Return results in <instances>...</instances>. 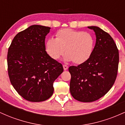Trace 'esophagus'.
Returning <instances> with one entry per match:
<instances>
[{"label":"esophagus","instance_id":"esophagus-1","mask_svg":"<svg viewBox=\"0 0 125 125\" xmlns=\"http://www.w3.org/2000/svg\"><path fill=\"white\" fill-rule=\"evenodd\" d=\"M63 69H64V71H66L67 69H68V66L66 65V64H63Z\"/></svg>","mask_w":125,"mask_h":125}]
</instances>
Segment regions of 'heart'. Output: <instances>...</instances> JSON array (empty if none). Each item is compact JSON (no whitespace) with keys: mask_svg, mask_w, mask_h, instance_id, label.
Returning <instances> with one entry per match:
<instances>
[{"mask_svg":"<svg viewBox=\"0 0 125 125\" xmlns=\"http://www.w3.org/2000/svg\"><path fill=\"white\" fill-rule=\"evenodd\" d=\"M56 38H49L46 42V52L53 59H58L66 53L64 60L81 64L89 59L94 46V38L89 32L63 29L59 31Z\"/></svg>","mask_w":125,"mask_h":125,"instance_id":"b5f03b06","label":"heart"}]
</instances>
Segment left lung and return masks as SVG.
Listing matches in <instances>:
<instances>
[{
	"label": "left lung",
	"instance_id": "obj_1",
	"mask_svg": "<svg viewBox=\"0 0 125 125\" xmlns=\"http://www.w3.org/2000/svg\"><path fill=\"white\" fill-rule=\"evenodd\" d=\"M88 28L96 36L92 53L83 63L69 67L71 94L83 102L96 101L108 92L116 79L119 60L118 49L109 34L97 26Z\"/></svg>",
	"mask_w": 125,
	"mask_h": 125
}]
</instances>
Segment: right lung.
<instances>
[{"label": "right lung", "instance_id": "right-lung-1", "mask_svg": "<svg viewBox=\"0 0 125 125\" xmlns=\"http://www.w3.org/2000/svg\"><path fill=\"white\" fill-rule=\"evenodd\" d=\"M51 28L32 25L20 31L8 49V74L23 98L38 102L53 94V82L63 71L62 64L46 52L45 38Z\"/></svg>", "mask_w": 125, "mask_h": 125}]
</instances>
